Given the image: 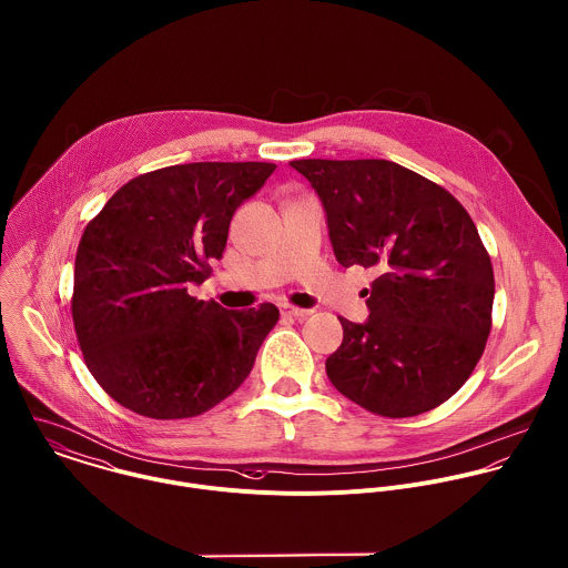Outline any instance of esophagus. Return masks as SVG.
I'll return each instance as SVG.
<instances>
[{
  "label": "esophagus",
  "instance_id": "34e87169",
  "mask_svg": "<svg viewBox=\"0 0 568 568\" xmlns=\"http://www.w3.org/2000/svg\"><path fill=\"white\" fill-rule=\"evenodd\" d=\"M281 314L283 316H290V318H298V321H303V318H307L310 314H312V310H303V307H294V305H281Z\"/></svg>",
  "mask_w": 568,
  "mask_h": 568
}]
</instances>
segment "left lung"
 I'll list each match as a JSON object with an SVG mask.
<instances>
[{
  "label": "left lung",
  "instance_id": "obj_1",
  "mask_svg": "<svg viewBox=\"0 0 568 568\" xmlns=\"http://www.w3.org/2000/svg\"><path fill=\"white\" fill-rule=\"evenodd\" d=\"M323 202L344 267H375L368 318H341L325 362L344 397L382 417L450 399L491 329L494 272L467 211L435 182L388 160L290 162Z\"/></svg>",
  "mask_w": 568,
  "mask_h": 568
}]
</instances>
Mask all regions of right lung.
Here are the masks:
<instances>
[{
  "label": "right lung",
  "mask_w": 568,
  "mask_h": 568,
  "mask_svg": "<svg viewBox=\"0 0 568 568\" xmlns=\"http://www.w3.org/2000/svg\"><path fill=\"white\" fill-rule=\"evenodd\" d=\"M267 162H193L126 182L88 224L72 318L85 364L120 406L151 419L206 413L254 366L278 310L197 301L234 211L274 173Z\"/></svg>",
  "instance_id": "add662e5"
}]
</instances>
